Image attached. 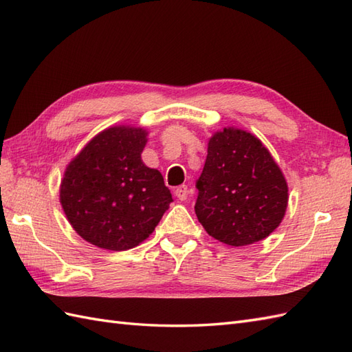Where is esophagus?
Returning <instances> with one entry per match:
<instances>
[{
	"label": "esophagus",
	"mask_w": 352,
	"mask_h": 352,
	"mask_svg": "<svg viewBox=\"0 0 352 352\" xmlns=\"http://www.w3.org/2000/svg\"><path fill=\"white\" fill-rule=\"evenodd\" d=\"M175 196L179 201H186L187 196H189V187L187 186H178L175 189Z\"/></svg>",
	"instance_id": "esophagus-1"
}]
</instances>
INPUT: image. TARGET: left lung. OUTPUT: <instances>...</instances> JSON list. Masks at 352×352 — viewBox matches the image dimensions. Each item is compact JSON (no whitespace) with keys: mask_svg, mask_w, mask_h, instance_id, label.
Wrapping results in <instances>:
<instances>
[{"mask_svg":"<svg viewBox=\"0 0 352 352\" xmlns=\"http://www.w3.org/2000/svg\"><path fill=\"white\" fill-rule=\"evenodd\" d=\"M196 189L201 225L235 248L264 240L280 225L288 206V186L272 154L239 129H223L210 139Z\"/></svg>","mask_w":352,"mask_h":352,"instance_id":"obj_1","label":"left lung"}]
</instances>
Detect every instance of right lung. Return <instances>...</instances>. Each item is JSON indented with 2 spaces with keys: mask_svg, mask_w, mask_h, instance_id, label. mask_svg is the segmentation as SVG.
Returning a JSON list of instances; mask_svg holds the SVG:
<instances>
[{
  "mask_svg": "<svg viewBox=\"0 0 352 352\" xmlns=\"http://www.w3.org/2000/svg\"><path fill=\"white\" fill-rule=\"evenodd\" d=\"M145 142L144 129L111 127L65 169L60 190L64 213L73 230L97 248L138 246L173 202L162 174L141 160Z\"/></svg>",
  "mask_w": 352,
  "mask_h": 352,
  "instance_id": "add662e5",
  "label": "right lung"
}]
</instances>
